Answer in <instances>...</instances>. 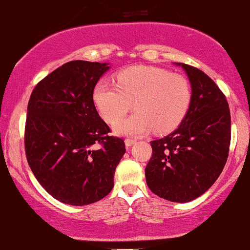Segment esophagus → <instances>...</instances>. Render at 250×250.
Here are the masks:
<instances>
[{
    "instance_id": "obj_1",
    "label": "esophagus",
    "mask_w": 250,
    "mask_h": 250,
    "mask_svg": "<svg viewBox=\"0 0 250 250\" xmlns=\"http://www.w3.org/2000/svg\"><path fill=\"white\" fill-rule=\"evenodd\" d=\"M135 143H136L135 139H132V138H126L125 139V146H126V147H130L131 146H132V144H135Z\"/></svg>"
}]
</instances>
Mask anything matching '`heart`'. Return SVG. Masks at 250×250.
<instances>
[{"instance_id": "obj_1", "label": "heart", "mask_w": 250, "mask_h": 250, "mask_svg": "<svg viewBox=\"0 0 250 250\" xmlns=\"http://www.w3.org/2000/svg\"><path fill=\"white\" fill-rule=\"evenodd\" d=\"M190 96L186 77L150 66L125 69L117 75L115 83L100 81L93 90L94 104L108 123L116 122L134 104L136 113L113 126L115 133L123 136L174 130L188 109Z\"/></svg>"}]
</instances>
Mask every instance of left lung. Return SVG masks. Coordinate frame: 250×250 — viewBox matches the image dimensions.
Masks as SVG:
<instances>
[{
	"label": "left lung",
	"mask_w": 250,
	"mask_h": 250,
	"mask_svg": "<svg viewBox=\"0 0 250 250\" xmlns=\"http://www.w3.org/2000/svg\"><path fill=\"white\" fill-rule=\"evenodd\" d=\"M192 88L186 115L175 131L151 142L146 168L152 193L174 203L197 199L216 182L229 155L231 118L227 98L205 72L178 63Z\"/></svg>",
	"instance_id": "left-lung-1"
}]
</instances>
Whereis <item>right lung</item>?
<instances>
[{
  "mask_svg": "<svg viewBox=\"0 0 250 250\" xmlns=\"http://www.w3.org/2000/svg\"><path fill=\"white\" fill-rule=\"evenodd\" d=\"M107 63L71 61L42 79L29 98L25 151L29 168L55 199L75 206L106 197L125 154L122 138L95 108L93 90Z\"/></svg>",
  "mask_w": 250,
  "mask_h": 250,
  "instance_id": "right-lung-1",
  "label": "right lung"
}]
</instances>
